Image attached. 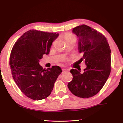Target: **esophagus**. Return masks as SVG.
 <instances>
[{
    "label": "esophagus",
    "mask_w": 123,
    "mask_h": 123,
    "mask_svg": "<svg viewBox=\"0 0 123 123\" xmlns=\"http://www.w3.org/2000/svg\"><path fill=\"white\" fill-rule=\"evenodd\" d=\"M68 71V70H67L66 69H62V71H63V72H67V71Z\"/></svg>",
    "instance_id": "34e87169"
}]
</instances>
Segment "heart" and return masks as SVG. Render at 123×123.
I'll return each mask as SVG.
<instances>
[{
  "mask_svg": "<svg viewBox=\"0 0 123 123\" xmlns=\"http://www.w3.org/2000/svg\"><path fill=\"white\" fill-rule=\"evenodd\" d=\"M64 37L66 42L71 40L75 41V40H76V36L71 33H66L64 35Z\"/></svg>",
  "mask_w": 123,
  "mask_h": 123,
  "instance_id": "heart-1",
  "label": "heart"
}]
</instances>
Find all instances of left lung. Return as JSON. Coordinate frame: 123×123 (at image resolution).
Listing matches in <instances>:
<instances>
[{
  "label": "left lung",
  "instance_id": "1",
  "mask_svg": "<svg viewBox=\"0 0 123 123\" xmlns=\"http://www.w3.org/2000/svg\"><path fill=\"white\" fill-rule=\"evenodd\" d=\"M78 37V49L83 54L87 68L81 71L72 69V80L68 87L74 95L88 98L98 93L105 85L111 71V50L107 40L102 34L86 25L73 28Z\"/></svg>",
  "mask_w": 123,
  "mask_h": 123
}]
</instances>
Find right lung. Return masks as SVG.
I'll return each mask as SVG.
<instances>
[{"mask_svg": "<svg viewBox=\"0 0 123 123\" xmlns=\"http://www.w3.org/2000/svg\"><path fill=\"white\" fill-rule=\"evenodd\" d=\"M56 33L30 30L23 34L13 46L9 58L12 74L18 87L24 95L34 100L45 99L62 72L55 66L43 69L39 64L43 54H48Z\"/></svg>", "mask_w": 123, "mask_h": 123, "instance_id": "right-lung-1", "label": "right lung"}]
</instances>
